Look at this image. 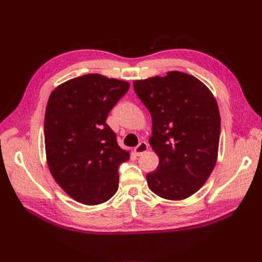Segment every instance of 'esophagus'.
Returning a JSON list of instances; mask_svg holds the SVG:
<instances>
[{
  "mask_svg": "<svg viewBox=\"0 0 262 262\" xmlns=\"http://www.w3.org/2000/svg\"><path fill=\"white\" fill-rule=\"evenodd\" d=\"M148 145L146 142H141L138 146L134 147V154L137 155V157H140V155H142L144 152L147 151Z\"/></svg>",
  "mask_w": 262,
  "mask_h": 262,
  "instance_id": "34e87169",
  "label": "esophagus"
}]
</instances>
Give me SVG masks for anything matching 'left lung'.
<instances>
[{"label":"left lung","mask_w":262,"mask_h":262,"mask_svg":"<svg viewBox=\"0 0 262 262\" xmlns=\"http://www.w3.org/2000/svg\"><path fill=\"white\" fill-rule=\"evenodd\" d=\"M133 88L151 114L148 140L160 163L146 175L153 193L181 201L195 194L216 165L221 116L216 99L194 76L168 72L136 80Z\"/></svg>","instance_id":"8db88e82"}]
</instances>
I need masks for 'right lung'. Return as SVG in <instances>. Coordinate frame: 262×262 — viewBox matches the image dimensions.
Segmentation results:
<instances>
[{"label":"right lung","instance_id":"1","mask_svg":"<svg viewBox=\"0 0 262 262\" xmlns=\"http://www.w3.org/2000/svg\"><path fill=\"white\" fill-rule=\"evenodd\" d=\"M128 81L88 74L63 82L49 96L44 122L46 159L54 180L84 205L107 202L119 186V165L129 152L105 122Z\"/></svg>","mask_w":262,"mask_h":262}]
</instances>
